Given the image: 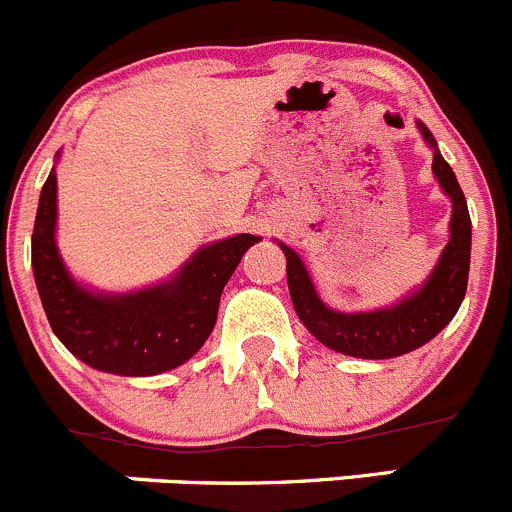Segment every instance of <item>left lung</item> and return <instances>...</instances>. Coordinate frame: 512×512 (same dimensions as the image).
I'll list each match as a JSON object with an SVG mask.
<instances>
[{"mask_svg": "<svg viewBox=\"0 0 512 512\" xmlns=\"http://www.w3.org/2000/svg\"><path fill=\"white\" fill-rule=\"evenodd\" d=\"M423 139L433 149V174L440 189L453 201V216H450V241L435 263L428 281L403 298L391 308H378L366 313H341L328 308L318 298L306 266L293 249L278 244L286 254V276L288 291H291L293 308L303 326L323 343L338 353L356 358H396L411 353L438 336L450 318L458 313L463 303L465 288H468L470 268V214L465 196L460 191L458 179L448 161L440 156L438 144L426 124L418 121Z\"/></svg>", "mask_w": 512, "mask_h": 512, "instance_id": "8db88e82", "label": "left lung"}]
</instances>
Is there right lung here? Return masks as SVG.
Masks as SVG:
<instances>
[{
    "instance_id": "add662e5",
    "label": "right lung",
    "mask_w": 512,
    "mask_h": 512,
    "mask_svg": "<svg viewBox=\"0 0 512 512\" xmlns=\"http://www.w3.org/2000/svg\"><path fill=\"white\" fill-rule=\"evenodd\" d=\"M57 174L49 171L32 234V268L49 326L86 366L156 376L189 361L211 336L221 291L258 236L239 234L196 251L171 281L131 293H94L69 276L57 241Z\"/></svg>"
}]
</instances>
